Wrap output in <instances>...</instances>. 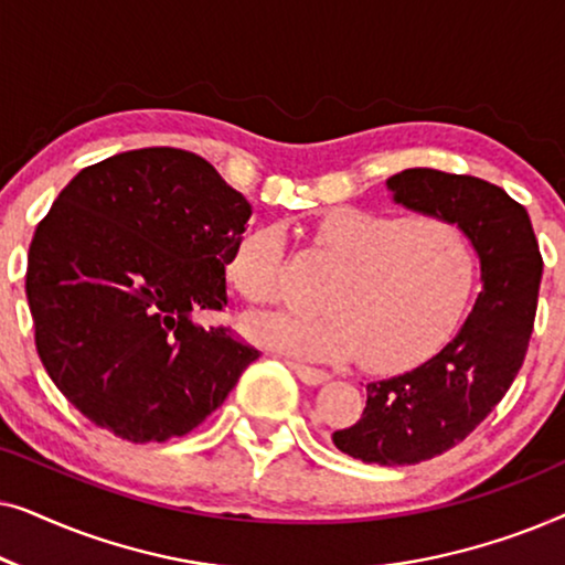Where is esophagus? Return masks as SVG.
<instances>
[{"instance_id": "1", "label": "esophagus", "mask_w": 565, "mask_h": 565, "mask_svg": "<svg viewBox=\"0 0 565 565\" xmlns=\"http://www.w3.org/2000/svg\"><path fill=\"white\" fill-rule=\"evenodd\" d=\"M292 367V373H296L300 381L308 383V385H319L323 381H329V373H323L319 367H311V365H303V362H288Z\"/></svg>"}]
</instances>
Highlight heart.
Instances as JSON below:
<instances>
[{
	"label": "heart",
	"instance_id": "heart-1",
	"mask_svg": "<svg viewBox=\"0 0 565 565\" xmlns=\"http://www.w3.org/2000/svg\"><path fill=\"white\" fill-rule=\"evenodd\" d=\"M316 252L337 265L323 285L321 313H257L246 339L303 360H347L373 370L404 367L439 342L466 300L473 257L452 218L344 205L311 231ZM285 236L277 226L249 228L231 249L226 277L246 303H273L280 292Z\"/></svg>",
	"mask_w": 565,
	"mask_h": 565
}]
</instances>
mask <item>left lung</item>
<instances>
[{
  "label": "left lung",
  "mask_w": 565,
  "mask_h": 565,
  "mask_svg": "<svg viewBox=\"0 0 565 565\" xmlns=\"http://www.w3.org/2000/svg\"><path fill=\"white\" fill-rule=\"evenodd\" d=\"M388 188L396 203L458 223L483 280L452 342L404 375L367 383L365 412L331 435L350 458L391 468L447 452L507 396L535 327L543 257L527 211L497 184L419 167Z\"/></svg>",
  "instance_id": "1"
}]
</instances>
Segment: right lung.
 Returning a JSON list of instances; mask_svg holds the SVG:
<instances>
[{
  "label": "right lung",
  "mask_w": 565,
  "mask_h": 565,
  "mask_svg": "<svg viewBox=\"0 0 565 565\" xmlns=\"http://www.w3.org/2000/svg\"><path fill=\"white\" fill-rule=\"evenodd\" d=\"M252 205L192 151L84 167L38 223L25 292L35 350L92 424L128 443L182 437L259 352L200 311L226 306V262Z\"/></svg>",
  "instance_id": "obj_1"
}]
</instances>
